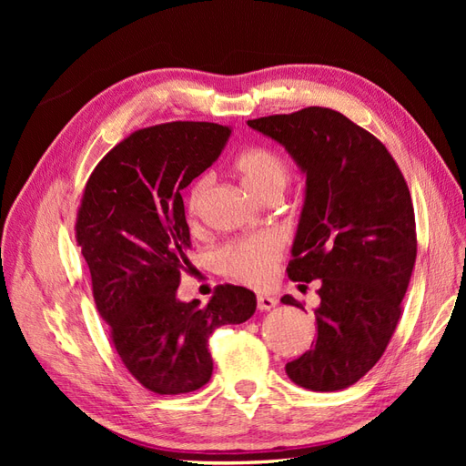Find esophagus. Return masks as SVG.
Instances as JSON below:
<instances>
[{
  "instance_id": "1",
  "label": "esophagus",
  "mask_w": 466,
  "mask_h": 466,
  "mask_svg": "<svg viewBox=\"0 0 466 466\" xmlns=\"http://www.w3.org/2000/svg\"><path fill=\"white\" fill-rule=\"evenodd\" d=\"M278 305V299L272 298V295H266V293H260L257 298V307L260 309V311H270V309H274Z\"/></svg>"
}]
</instances>
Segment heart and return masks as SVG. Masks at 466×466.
<instances>
[{"label": "heart", "instance_id": "b5f03b06", "mask_svg": "<svg viewBox=\"0 0 466 466\" xmlns=\"http://www.w3.org/2000/svg\"><path fill=\"white\" fill-rule=\"evenodd\" d=\"M233 171L241 178L243 187L268 200L281 196L289 182V168L279 155L268 147H248L233 159ZM211 188V177L202 175L196 178L187 194V216L190 225H196L202 216L208 194ZM284 257V241L274 231L247 235L221 245L214 250V266L218 270L247 286H266L276 274V268Z\"/></svg>", "mask_w": 466, "mask_h": 466}]
</instances>
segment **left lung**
<instances>
[{
  "mask_svg": "<svg viewBox=\"0 0 466 466\" xmlns=\"http://www.w3.org/2000/svg\"><path fill=\"white\" fill-rule=\"evenodd\" d=\"M248 126L284 146L307 177L288 276L320 279V305L311 350L286 373L309 390H342L380 360L399 324L418 248L410 190L387 147L332 108ZM281 303L303 309L291 295Z\"/></svg>",
  "mask_w": 466,
  "mask_h": 466,
  "instance_id": "8db88e82",
  "label": "left lung"
}]
</instances>
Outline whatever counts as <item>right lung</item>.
<instances>
[{"instance_id":"1","label":"right lung","mask_w":466,"mask_h":466,"mask_svg":"<svg viewBox=\"0 0 466 466\" xmlns=\"http://www.w3.org/2000/svg\"><path fill=\"white\" fill-rule=\"evenodd\" d=\"M231 130L214 122H167L130 134L98 161L77 209L76 238L93 298L122 363L157 394L204 387L211 332L241 324L255 293L218 286L208 305L177 299L190 270L182 190L214 163Z\"/></svg>"}]
</instances>
